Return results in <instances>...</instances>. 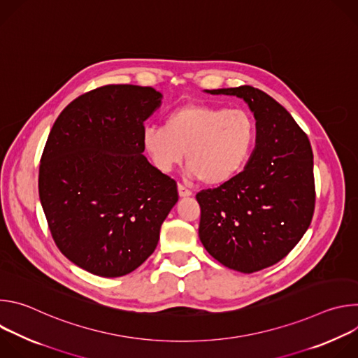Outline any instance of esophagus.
<instances>
[{"label":"esophagus","mask_w":358,"mask_h":358,"mask_svg":"<svg viewBox=\"0 0 358 358\" xmlns=\"http://www.w3.org/2000/svg\"><path fill=\"white\" fill-rule=\"evenodd\" d=\"M178 195H180L181 198H184V196H189V195H192V192H191V189H188V188H185L184 185L178 184Z\"/></svg>","instance_id":"1"}]
</instances>
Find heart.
Wrapping results in <instances>:
<instances>
[{"mask_svg": "<svg viewBox=\"0 0 358 358\" xmlns=\"http://www.w3.org/2000/svg\"><path fill=\"white\" fill-rule=\"evenodd\" d=\"M257 124L245 109L191 103L171 112L162 126L143 130V147L162 173L181 164L185 152L188 174L207 185L231 180L249 160Z\"/></svg>", "mask_w": 358, "mask_h": 358, "instance_id": "obj_1", "label": "heart"}]
</instances>
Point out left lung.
Wrapping results in <instances>:
<instances>
[{
  "label": "left lung",
  "instance_id": "obj_1",
  "mask_svg": "<svg viewBox=\"0 0 358 358\" xmlns=\"http://www.w3.org/2000/svg\"><path fill=\"white\" fill-rule=\"evenodd\" d=\"M208 92L246 101L257 119V147L243 171L196 194L198 235L224 266L258 272L283 259L312 222V145L290 113L265 92L252 86Z\"/></svg>",
  "mask_w": 358,
  "mask_h": 358
}]
</instances>
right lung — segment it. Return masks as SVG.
<instances>
[{"label": "right lung", "instance_id": "right-lung-1", "mask_svg": "<svg viewBox=\"0 0 358 358\" xmlns=\"http://www.w3.org/2000/svg\"><path fill=\"white\" fill-rule=\"evenodd\" d=\"M160 103L150 86H100L71 101L48 136L38 178L48 228L93 275L138 268L178 201L177 182L143 156L144 120Z\"/></svg>", "mask_w": 358, "mask_h": 358}]
</instances>
